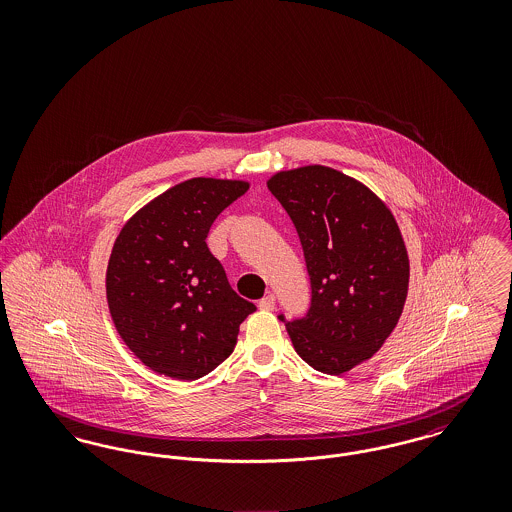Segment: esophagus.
I'll return each instance as SVG.
<instances>
[{"label":"esophagus","instance_id":"34e87169","mask_svg":"<svg viewBox=\"0 0 512 512\" xmlns=\"http://www.w3.org/2000/svg\"><path fill=\"white\" fill-rule=\"evenodd\" d=\"M274 307H276V297L272 293H268L259 301V309L261 311H274Z\"/></svg>","mask_w":512,"mask_h":512}]
</instances>
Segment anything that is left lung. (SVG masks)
Instances as JSON below:
<instances>
[{"instance_id":"1","label":"left lung","mask_w":512,"mask_h":512,"mask_svg":"<svg viewBox=\"0 0 512 512\" xmlns=\"http://www.w3.org/2000/svg\"><path fill=\"white\" fill-rule=\"evenodd\" d=\"M267 186L295 224L311 276L307 317L286 322L293 349L338 376L368 361L403 313L411 267L401 230L363 182L324 165L276 172Z\"/></svg>"}]
</instances>
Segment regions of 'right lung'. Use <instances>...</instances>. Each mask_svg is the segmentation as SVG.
I'll return each instance as SVG.
<instances>
[{
	"mask_svg": "<svg viewBox=\"0 0 512 512\" xmlns=\"http://www.w3.org/2000/svg\"><path fill=\"white\" fill-rule=\"evenodd\" d=\"M247 190L245 180L190 178L134 213L115 240L109 313L126 347L157 374L186 382L209 374L255 311L205 244L211 224Z\"/></svg>",
	"mask_w": 512,
	"mask_h": 512,
	"instance_id": "add662e5",
	"label": "right lung"
}]
</instances>
